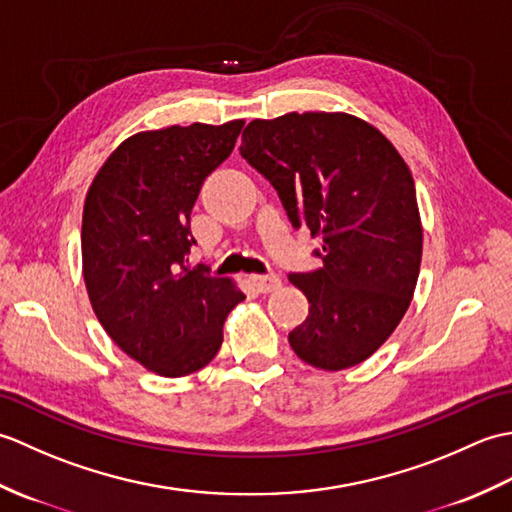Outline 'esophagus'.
Wrapping results in <instances>:
<instances>
[{"label": "esophagus", "instance_id": "obj_1", "mask_svg": "<svg viewBox=\"0 0 512 512\" xmlns=\"http://www.w3.org/2000/svg\"><path fill=\"white\" fill-rule=\"evenodd\" d=\"M253 281L259 292H273L281 286V277L277 273H266V275H253Z\"/></svg>", "mask_w": 512, "mask_h": 512}]
</instances>
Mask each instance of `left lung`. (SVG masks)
<instances>
[{"label":"left lung","instance_id":"left-lung-1","mask_svg":"<svg viewBox=\"0 0 512 512\" xmlns=\"http://www.w3.org/2000/svg\"><path fill=\"white\" fill-rule=\"evenodd\" d=\"M239 154L273 184L292 226L323 242L321 268L288 275L310 303L290 347L325 372L363 363L405 317L420 273L407 162L376 127L343 112L257 118Z\"/></svg>","mask_w":512,"mask_h":512}]
</instances>
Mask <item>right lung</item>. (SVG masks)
<instances>
[{"mask_svg": "<svg viewBox=\"0 0 512 512\" xmlns=\"http://www.w3.org/2000/svg\"><path fill=\"white\" fill-rule=\"evenodd\" d=\"M244 121L140 132L114 149L83 206V279L105 332L149 372L178 378L213 361L246 295L189 266L191 209L231 156Z\"/></svg>", "mask_w": 512, "mask_h": 512, "instance_id": "add662e5", "label": "right lung"}]
</instances>
